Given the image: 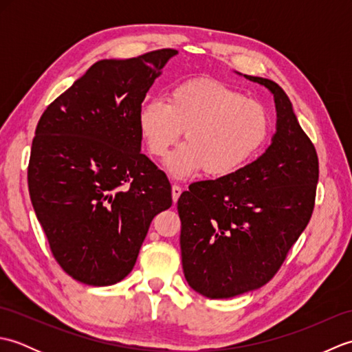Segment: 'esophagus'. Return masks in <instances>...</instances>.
I'll list each match as a JSON object with an SVG mask.
<instances>
[{
	"label": "esophagus",
	"mask_w": 352,
	"mask_h": 352,
	"mask_svg": "<svg viewBox=\"0 0 352 352\" xmlns=\"http://www.w3.org/2000/svg\"><path fill=\"white\" fill-rule=\"evenodd\" d=\"M182 192H183V188H182V186H178V184H172V199H174V203H177V199L180 198Z\"/></svg>",
	"instance_id": "obj_1"
}]
</instances>
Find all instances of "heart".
I'll return each mask as SVG.
<instances>
[{"label":"heart","instance_id":"b5f03b06","mask_svg":"<svg viewBox=\"0 0 352 352\" xmlns=\"http://www.w3.org/2000/svg\"><path fill=\"white\" fill-rule=\"evenodd\" d=\"M271 126V111L263 102L210 78L177 85L168 102L151 100L139 111L142 138L157 159L166 155L184 131L186 145L166 163L178 178L201 168L213 178L234 174L263 148Z\"/></svg>","mask_w":352,"mask_h":352}]
</instances>
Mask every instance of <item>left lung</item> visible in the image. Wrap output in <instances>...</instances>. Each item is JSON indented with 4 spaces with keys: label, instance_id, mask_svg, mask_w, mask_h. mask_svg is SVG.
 I'll return each instance as SVG.
<instances>
[{
    "label": "left lung",
    "instance_id": "8db88e82",
    "mask_svg": "<svg viewBox=\"0 0 352 352\" xmlns=\"http://www.w3.org/2000/svg\"><path fill=\"white\" fill-rule=\"evenodd\" d=\"M274 94L276 131L265 154L234 174L198 182L178 198L182 261L189 286L212 300L256 290L278 272L315 208L319 162L286 92Z\"/></svg>",
    "mask_w": 352,
    "mask_h": 352
}]
</instances>
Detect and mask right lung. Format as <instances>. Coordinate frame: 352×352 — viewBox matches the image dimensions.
Returning <instances> with one entry per match:
<instances>
[{
    "label": "right lung",
    "instance_id": "add662e5",
    "mask_svg": "<svg viewBox=\"0 0 352 352\" xmlns=\"http://www.w3.org/2000/svg\"><path fill=\"white\" fill-rule=\"evenodd\" d=\"M177 52L96 62L37 122L30 198L52 256L80 283L124 280L153 218L172 206L166 174L140 153L139 111Z\"/></svg>",
    "mask_w": 352,
    "mask_h": 352
}]
</instances>
